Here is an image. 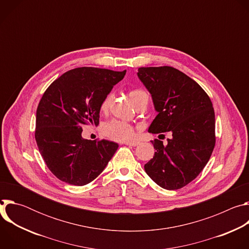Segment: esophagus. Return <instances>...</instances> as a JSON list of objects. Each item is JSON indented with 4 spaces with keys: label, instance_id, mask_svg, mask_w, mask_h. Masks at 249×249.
<instances>
[{
    "label": "esophagus",
    "instance_id": "obj_1",
    "mask_svg": "<svg viewBox=\"0 0 249 249\" xmlns=\"http://www.w3.org/2000/svg\"><path fill=\"white\" fill-rule=\"evenodd\" d=\"M124 144L127 146H132V147H136L138 146L140 143L139 142H124Z\"/></svg>",
    "mask_w": 249,
    "mask_h": 249
}]
</instances>
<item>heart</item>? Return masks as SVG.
I'll return each instance as SVG.
<instances>
[{
	"label": "heart",
	"mask_w": 249,
	"mask_h": 249,
	"mask_svg": "<svg viewBox=\"0 0 249 249\" xmlns=\"http://www.w3.org/2000/svg\"><path fill=\"white\" fill-rule=\"evenodd\" d=\"M129 96L135 106L142 100V98L148 96L147 93L141 89H133L129 92ZM112 93H109L105 96V98L102 100L101 105H100V109L103 112H106L109 109V106L112 101ZM102 131L105 136H107L108 138L114 140V141H119V142H127L131 141L135 137V127L131 125L130 123L120 121L117 119H113L109 122L106 123Z\"/></svg>",
	"instance_id": "b5f03b06"
}]
</instances>
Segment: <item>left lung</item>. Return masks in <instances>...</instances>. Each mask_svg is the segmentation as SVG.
I'll return each mask as SVG.
<instances>
[{"label":"left lung","instance_id":"8db88e82","mask_svg":"<svg viewBox=\"0 0 249 249\" xmlns=\"http://www.w3.org/2000/svg\"><path fill=\"white\" fill-rule=\"evenodd\" d=\"M137 75L158 112L149 133L172 134L166 145L158 139L152 142L156 152L145 171L161 188H182L203 170L214 150L212 101L194 80L172 67L139 68Z\"/></svg>","mask_w":249,"mask_h":249}]
</instances>
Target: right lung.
Segmentation results:
<instances>
[{
	"label": "right lung",
	"instance_id": "obj_1",
	"mask_svg": "<svg viewBox=\"0 0 249 249\" xmlns=\"http://www.w3.org/2000/svg\"><path fill=\"white\" fill-rule=\"evenodd\" d=\"M126 71L82 67L54 81L36 110L38 150L60 180L77 186L89 182L103 171L118 149L114 142L82 137L83 126L99 124L100 105Z\"/></svg>",
	"mask_w": 249,
	"mask_h": 249
}]
</instances>
